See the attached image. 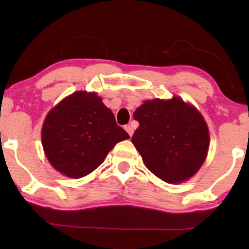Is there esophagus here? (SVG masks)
Masks as SVG:
<instances>
[{"mask_svg": "<svg viewBox=\"0 0 249 249\" xmlns=\"http://www.w3.org/2000/svg\"><path fill=\"white\" fill-rule=\"evenodd\" d=\"M125 130H126V132H127L128 134H130V137L133 134V127H132V125H126V126H125Z\"/></svg>", "mask_w": 249, "mask_h": 249, "instance_id": "obj_1", "label": "esophagus"}]
</instances>
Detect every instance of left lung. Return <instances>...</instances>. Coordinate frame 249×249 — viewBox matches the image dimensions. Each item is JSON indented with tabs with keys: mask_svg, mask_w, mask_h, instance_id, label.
Masks as SVG:
<instances>
[{
	"mask_svg": "<svg viewBox=\"0 0 249 249\" xmlns=\"http://www.w3.org/2000/svg\"><path fill=\"white\" fill-rule=\"evenodd\" d=\"M139 127L132 142L154 176L184 181L196 173L207 156L210 134L199 111L173 97L146 101L134 111Z\"/></svg>",
	"mask_w": 249,
	"mask_h": 249,
	"instance_id": "left-lung-1",
	"label": "left lung"
}]
</instances>
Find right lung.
Masks as SVG:
<instances>
[{
	"label": "right lung",
	"instance_id": "obj_1",
	"mask_svg": "<svg viewBox=\"0 0 249 249\" xmlns=\"http://www.w3.org/2000/svg\"><path fill=\"white\" fill-rule=\"evenodd\" d=\"M128 138L101 97L83 91L53 107L42 128L48 160L57 171L75 179L96 170L117 142Z\"/></svg>",
	"mask_w": 249,
	"mask_h": 249
}]
</instances>
